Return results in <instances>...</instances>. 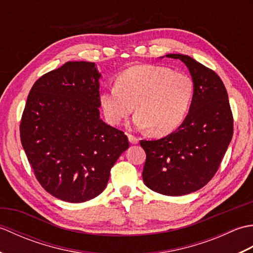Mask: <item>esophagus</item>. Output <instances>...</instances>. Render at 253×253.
Instances as JSON below:
<instances>
[{
    "label": "esophagus",
    "mask_w": 253,
    "mask_h": 253,
    "mask_svg": "<svg viewBox=\"0 0 253 253\" xmlns=\"http://www.w3.org/2000/svg\"><path fill=\"white\" fill-rule=\"evenodd\" d=\"M128 140H129V142L132 144H137L139 142V139L135 136L130 135V133H128Z\"/></svg>",
    "instance_id": "34e87169"
}]
</instances>
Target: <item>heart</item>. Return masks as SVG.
Returning a JSON list of instances; mask_svg holds the SVG:
<instances>
[{
  "label": "heart",
  "instance_id": "heart-1",
  "mask_svg": "<svg viewBox=\"0 0 253 253\" xmlns=\"http://www.w3.org/2000/svg\"><path fill=\"white\" fill-rule=\"evenodd\" d=\"M193 93L189 75L165 66L137 65L118 74L114 87L102 91L100 105L111 125H120L135 105L136 126L164 136L184 123Z\"/></svg>",
  "mask_w": 253,
  "mask_h": 253
}]
</instances>
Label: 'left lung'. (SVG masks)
Returning a JSON list of instances; mask_svg holds the SVG:
<instances>
[{"instance_id":"1","label":"left lung","mask_w":253,"mask_h":253,"mask_svg":"<svg viewBox=\"0 0 253 253\" xmlns=\"http://www.w3.org/2000/svg\"><path fill=\"white\" fill-rule=\"evenodd\" d=\"M195 93L189 113L177 129L159 140H141L147 154L142 171L150 189L165 196H184L201 189L215 175L233 138L234 118L226 88L218 75L182 54Z\"/></svg>"}]
</instances>
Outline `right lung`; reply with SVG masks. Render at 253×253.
<instances>
[{"mask_svg": "<svg viewBox=\"0 0 253 253\" xmlns=\"http://www.w3.org/2000/svg\"><path fill=\"white\" fill-rule=\"evenodd\" d=\"M101 74L94 63L67 62L32 85L20 140L39 184L63 201L91 200L129 147L124 131L100 118Z\"/></svg>", "mask_w": 253, "mask_h": 253, "instance_id": "add662e5", "label": "right lung"}]
</instances>
